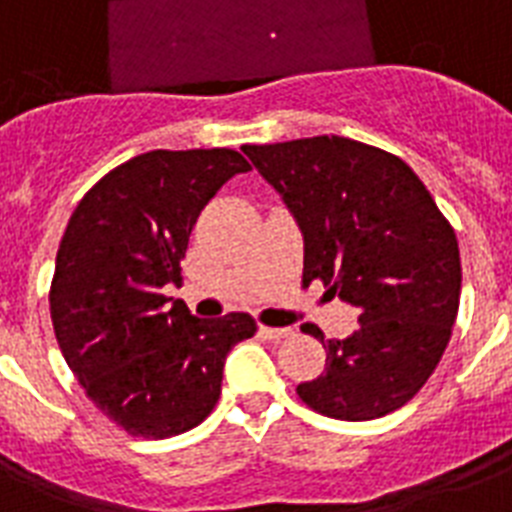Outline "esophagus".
<instances>
[{"label":"esophagus","instance_id":"1","mask_svg":"<svg viewBox=\"0 0 512 512\" xmlns=\"http://www.w3.org/2000/svg\"><path fill=\"white\" fill-rule=\"evenodd\" d=\"M260 335H263L265 340L279 342V340H287V337H292V329H287V327H260Z\"/></svg>","mask_w":512,"mask_h":512}]
</instances>
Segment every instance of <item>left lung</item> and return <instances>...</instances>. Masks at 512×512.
<instances>
[{"instance_id": "left-lung-1", "label": "left lung", "mask_w": 512, "mask_h": 512, "mask_svg": "<svg viewBox=\"0 0 512 512\" xmlns=\"http://www.w3.org/2000/svg\"><path fill=\"white\" fill-rule=\"evenodd\" d=\"M305 241L303 284L324 281L361 327L327 340V369L297 385L313 412L364 422L396 412L444 356L460 308V247L412 167L340 135L244 146Z\"/></svg>"}]
</instances>
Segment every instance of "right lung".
Segmentation results:
<instances>
[{
    "label": "right lung",
    "instance_id": "add662e5",
    "mask_svg": "<svg viewBox=\"0 0 512 512\" xmlns=\"http://www.w3.org/2000/svg\"><path fill=\"white\" fill-rule=\"evenodd\" d=\"M249 162L231 148L148 151L100 177L68 220L50 316L68 369L130 436L196 428L220 398L225 356L257 332L249 313L196 319L180 260L196 217Z\"/></svg>",
    "mask_w": 512,
    "mask_h": 512
}]
</instances>
